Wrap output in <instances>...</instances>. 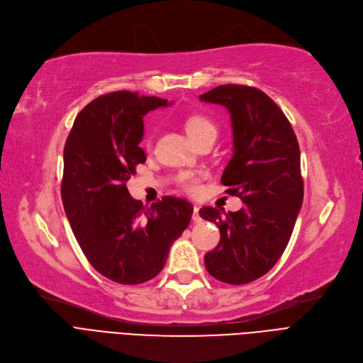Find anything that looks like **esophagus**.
<instances>
[{"label":"esophagus","instance_id":"esophagus-1","mask_svg":"<svg viewBox=\"0 0 363 363\" xmlns=\"http://www.w3.org/2000/svg\"><path fill=\"white\" fill-rule=\"evenodd\" d=\"M193 220H194V223H200V220H201V216L199 213V208H194V211H193Z\"/></svg>","mask_w":363,"mask_h":363}]
</instances>
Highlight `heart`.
<instances>
[{
	"mask_svg": "<svg viewBox=\"0 0 363 363\" xmlns=\"http://www.w3.org/2000/svg\"><path fill=\"white\" fill-rule=\"evenodd\" d=\"M184 128L186 135L190 136L194 144H197L200 139L206 136H216V125L213 124L212 120L204 116H190L185 120ZM203 178L204 173L184 172L178 177V185L188 196H197L200 193V182Z\"/></svg>",
	"mask_w": 363,
	"mask_h": 363,
	"instance_id": "obj_1",
	"label": "heart"
}]
</instances>
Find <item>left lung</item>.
<instances>
[{
	"label": "left lung",
	"mask_w": 363,
	"mask_h": 363,
	"mask_svg": "<svg viewBox=\"0 0 363 363\" xmlns=\"http://www.w3.org/2000/svg\"><path fill=\"white\" fill-rule=\"evenodd\" d=\"M200 101L228 109L234 152L220 182L245 203L224 216L216 208L200 209L220 233L204 265L220 281L245 285L269 273L291 239L304 197L299 145L286 116L257 87L218 86Z\"/></svg>",
	"instance_id": "1"
}]
</instances>
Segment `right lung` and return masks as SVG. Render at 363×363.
Returning a JSON list of instances; mask_svg holds the SVG:
<instances>
[{
  "instance_id": "obj_1",
  "label": "right lung",
  "mask_w": 363,
  "mask_h": 363,
  "mask_svg": "<svg viewBox=\"0 0 363 363\" xmlns=\"http://www.w3.org/2000/svg\"><path fill=\"white\" fill-rule=\"evenodd\" d=\"M166 105L136 91L102 94L75 117L64 150L60 193L72 233L93 269L121 285L159 274L193 215L191 203L170 196L144 208L125 186L147 160L144 116Z\"/></svg>"
}]
</instances>
